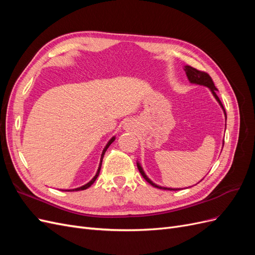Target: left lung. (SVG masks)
<instances>
[{"instance_id":"left-lung-1","label":"left lung","mask_w":255,"mask_h":255,"mask_svg":"<svg viewBox=\"0 0 255 255\" xmlns=\"http://www.w3.org/2000/svg\"><path fill=\"white\" fill-rule=\"evenodd\" d=\"M185 71H186V75H187L188 80L190 81V83L198 84V85H203V86H206V87H208V88L211 89L212 94L214 95V97L216 98V100H217V101L219 102L220 106L222 107L223 112H225L226 119H227V114H226V111H225V107H223V105H222V103H221V101H220V99H219L218 96H217V90H218V89L215 87V84H214L212 78L210 76V74L204 72V71H200V70H198V69H195V68H192V67H190V66H186V67H185ZM137 167H138V170H139V172H140L141 175L143 176V179H144L146 182H148V183H150V184L152 185V186L156 187V188H159V189H165V190H180V188H166V187L157 186L156 184H154V183L149 179V177L145 175V173L143 172L142 168H141V166H140L139 164H137Z\"/></svg>"}]
</instances>
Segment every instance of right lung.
<instances>
[{
    "instance_id": "1",
    "label": "right lung",
    "mask_w": 255,
    "mask_h": 255,
    "mask_svg": "<svg viewBox=\"0 0 255 255\" xmlns=\"http://www.w3.org/2000/svg\"><path fill=\"white\" fill-rule=\"evenodd\" d=\"M115 140V137H113L112 139L107 142V144H106V146L104 148V150H103V152H102V155H101V163H100V165H99V169H98V171H97V173H96V175H95V177L94 179H92L89 183H87L86 185H84V186H82V187H79V188H75V189H71V190H84V189H87L88 187H90L92 184L95 183V181L97 180V177L99 176V173H100V170H101V166H102V159H103V156H104V154H105V152H106V150H107V148H109V146L112 144V142ZM66 191H70V190H66Z\"/></svg>"
}]
</instances>
